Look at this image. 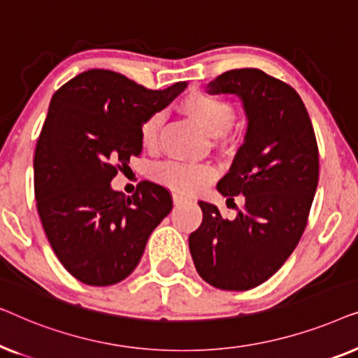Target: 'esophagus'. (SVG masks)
Returning <instances> with one entry per match:
<instances>
[{
  "label": "esophagus",
  "instance_id": "esophagus-1",
  "mask_svg": "<svg viewBox=\"0 0 358 358\" xmlns=\"http://www.w3.org/2000/svg\"><path fill=\"white\" fill-rule=\"evenodd\" d=\"M173 200H174L176 205H179V203L187 202V200H190V197H189V195L182 194V192H174V194H173Z\"/></svg>",
  "mask_w": 358,
  "mask_h": 358
}]
</instances>
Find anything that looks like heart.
I'll use <instances>...</instances> for the list:
<instances>
[{
	"mask_svg": "<svg viewBox=\"0 0 358 358\" xmlns=\"http://www.w3.org/2000/svg\"><path fill=\"white\" fill-rule=\"evenodd\" d=\"M180 110L197 122L210 135H227L231 127L236 109L224 97L208 94L203 91H192L180 101ZM163 127V114L155 112L145 117L140 124L138 138L145 150L153 151L159 143V131ZM153 178L166 187L178 192H197L215 178V168L210 164L185 163V161H166L153 168Z\"/></svg>",
	"mask_w": 358,
	"mask_h": 358,
	"instance_id": "obj_1",
	"label": "heart"
}]
</instances>
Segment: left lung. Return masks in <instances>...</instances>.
Returning <instances> with one entry per match:
<instances>
[{
  "label": "left lung",
  "mask_w": 358,
  "mask_h": 358,
  "mask_svg": "<svg viewBox=\"0 0 358 358\" xmlns=\"http://www.w3.org/2000/svg\"><path fill=\"white\" fill-rule=\"evenodd\" d=\"M210 94H238L248 131L218 192L244 195L233 220L200 200L203 220L190 233L195 268L220 290L261 285L296 248L308 223L320 178L316 135L301 97L285 81L257 68L229 70L208 83Z\"/></svg>",
  "instance_id": "1"
}]
</instances>
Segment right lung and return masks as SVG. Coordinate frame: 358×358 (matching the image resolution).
<instances>
[{
	"label": "right lung",
	"instance_id": "right-lung-1",
	"mask_svg": "<svg viewBox=\"0 0 358 358\" xmlns=\"http://www.w3.org/2000/svg\"><path fill=\"white\" fill-rule=\"evenodd\" d=\"M185 86L179 81L153 91L120 73L87 70L52 97L34 155V194L53 252L86 285L129 277L173 208L163 185L141 180L127 197L110 189V180L140 156L145 117L164 109Z\"/></svg>",
	"mask_w": 358,
	"mask_h": 358
}]
</instances>
